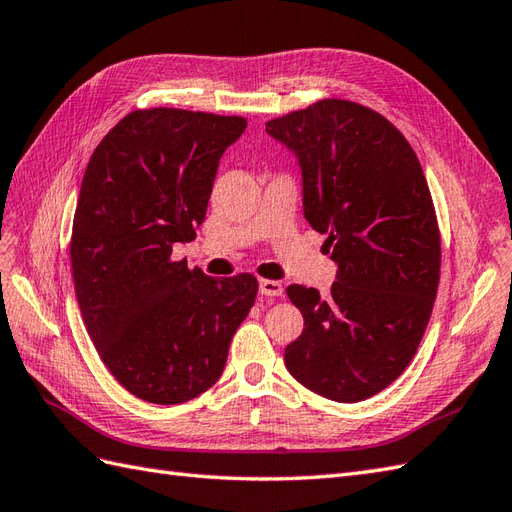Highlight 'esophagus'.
Segmentation results:
<instances>
[{
    "label": "esophagus",
    "mask_w": 512,
    "mask_h": 512,
    "mask_svg": "<svg viewBox=\"0 0 512 512\" xmlns=\"http://www.w3.org/2000/svg\"><path fill=\"white\" fill-rule=\"evenodd\" d=\"M259 294H261V296H266V298L281 296V294H283V285H281L279 281L264 279V281H259Z\"/></svg>",
    "instance_id": "34e87169"
}]
</instances>
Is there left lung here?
Instances as JSON below:
<instances>
[{"instance_id":"obj_1","label":"left lung","mask_w":512,"mask_h":512,"mask_svg":"<svg viewBox=\"0 0 512 512\" xmlns=\"http://www.w3.org/2000/svg\"><path fill=\"white\" fill-rule=\"evenodd\" d=\"M266 131L296 155L305 218L337 264L329 296L287 287L305 329L285 368L329 400L372 398L415 357L437 298L441 240L424 170L385 116L344 99Z\"/></svg>"}]
</instances>
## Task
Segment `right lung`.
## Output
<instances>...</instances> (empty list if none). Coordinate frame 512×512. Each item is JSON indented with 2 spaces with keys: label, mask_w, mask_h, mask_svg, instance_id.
<instances>
[{
  "label": "right lung",
  "mask_w": 512,
  "mask_h": 512,
  "mask_svg": "<svg viewBox=\"0 0 512 512\" xmlns=\"http://www.w3.org/2000/svg\"><path fill=\"white\" fill-rule=\"evenodd\" d=\"M244 129L242 116L136 110L86 166L71 238L77 303L101 361L144 402L212 387L255 303L253 274L212 279L170 259L196 238L220 157Z\"/></svg>",
  "instance_id": "right-lung-1"
}]
</instances>
